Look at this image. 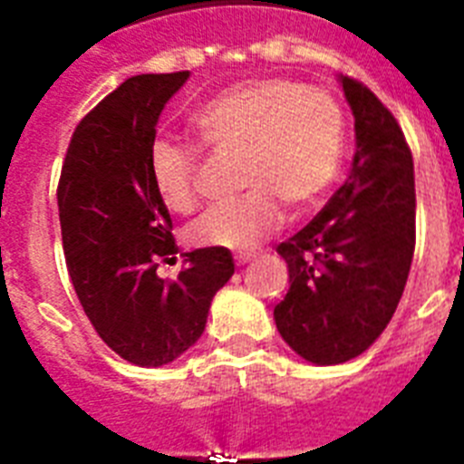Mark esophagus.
Returning a JSON list of instances; mask_svg holds the SVG:
<instances>
[{
	"mask_svg": "<svg viewBox=\"0 0 464 464\" xmlns=\"http://www.w3.org/2000/svg\"><path fill=\"white\" fill-rule=\"evenodd\" d=\"M255 257H257V255L255 253H246V255H236V265H238V267H246L247 262H253Z\"/></svg>",
	"mask_w": 464,
	"mask_h": 464,
	"instance_id": "34e87169",
	"label": "esophagus"
}]
</instances>
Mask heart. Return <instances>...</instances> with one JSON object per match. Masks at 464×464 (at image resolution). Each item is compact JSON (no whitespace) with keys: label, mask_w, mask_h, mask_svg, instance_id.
Listing matches in <instances>:
<instances>
[{"label":"heart","mask_w":464,"mask_h":464,"mask_svg":"<svg viewBox=\"0 0 464 464\" xmlns=\"http://www.w3.org/2000/svg\"><path fill=\"white\" fill-rule=\"evenodd\" d=\"M204 147L238 151L236 170L246 192L195 218V247L247 250L276 231L282 204L304 214L337 182L346 154L344 112L323 89L267 76L218 91L192 115ZM199 154L160 134L149 147V175L160 204L173 214L197 207Z\"/></svg>","instance_id":"1"}]
</instances>
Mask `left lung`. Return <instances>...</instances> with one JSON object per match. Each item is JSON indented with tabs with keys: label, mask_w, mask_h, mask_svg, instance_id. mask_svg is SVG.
I'll return each instance as SVG.
<instances>
[{
	"label": "left lung",
	"mask_w": 464,
	"mask_h": 464,
	"mask_svg": "<svg viewBox=\"0 0 464 464\" xmlns=\"http://www.w3.org/2000/svg\"><path fill=\"white\" fill-rule=\"evenodd\" d=\"M339 83L356 132L349 178L276 247L291 284L275 308L276 330L315 366L344 363L381 337L414 255V163L402 130L363 83L349 76Z\"/></svg>",
	"instance_id": "1"
}]
</instances>
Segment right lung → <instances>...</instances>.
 Masks as SVG:
<instances>
[{
	"mask_svg": "<svg viewBox=\"0 0 464 464\" xmlns=\"http://www.w3.org/2000/svg\"><path fill=\"white\" fill-rule=\"evenodd\" d=\"M189 72L137 74L105 96L72 134L57 207L67 269L98 337L125 361L159 368L207 327L211 298L233 276L228 250L182 253L166 282L159 262L178 253L170 214L154 192L149 147L166 103Z\"/></svg>",
	"mask_w": 464,
	"mask_h": 464,
	"instance_id": "right-lung-1",
	"label": "right lung"
}]
</instances>
